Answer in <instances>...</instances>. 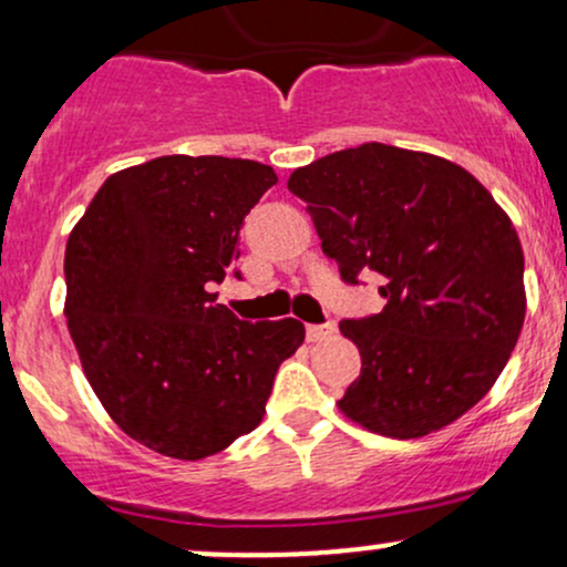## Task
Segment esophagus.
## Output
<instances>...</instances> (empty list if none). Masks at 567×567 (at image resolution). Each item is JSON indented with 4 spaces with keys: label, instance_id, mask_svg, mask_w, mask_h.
Returning <instances> with one entry per match:
<instances>
[{
    "label": "esophagus",
    "instance_id": "1",
    "mask_svg": "<svg viewBox=\"0 0 567 567\" xmlns=\"http://www.w3.org/2000/svg\"><path fill=\"white\" fill-rule=\"evenodd\" d=\"M336 333V322H328V324H306V338H309L311 343L315 341H322V338L333 336Z\"/></svg>",
    "mask_w": 567,
    "mask_h": 567
}]
</instances>
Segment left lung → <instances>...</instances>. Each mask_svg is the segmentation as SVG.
<instances>
[{
  "instance_id": "obj_1",
  "label": "left lung",
  "mask_w": 567,
  "mask_h": 567,
  "mask_svg": "<svg viewBox=\"0 0 567 567\" xmlns=\"http://www.w3.org/2000/svg\"><path fill=\"white\" fill-rule=\"evenodd\" d=\"M306 202L343 282L381 277L386 306L338 328L362 373L338 400L354 424L413 440L477 405L525 322V258L512 218L455 162L362 143L298 167Z\"/></svg>"
}]
</instances>
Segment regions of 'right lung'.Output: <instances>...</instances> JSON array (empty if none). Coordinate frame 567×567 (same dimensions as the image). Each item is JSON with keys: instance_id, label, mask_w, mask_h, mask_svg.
<instances>
[{"instance_id": "obj_1", "label": "right lung", "mask_w": 567, "mask_h": 567, "mask_svg": "<svg viewBox=\"0 0 567 567\" xmlns=\"http://www.w3.org/2000/svg\"><path fill=\"white\" fill-rule=\"evenodd\" d=\"M269 165L171 154L109 175L66 245V324L114 424L181 461L229 447L261 424L303 324L243 322L213 282L239 258Z\"/></svg>"}]
</instances>
